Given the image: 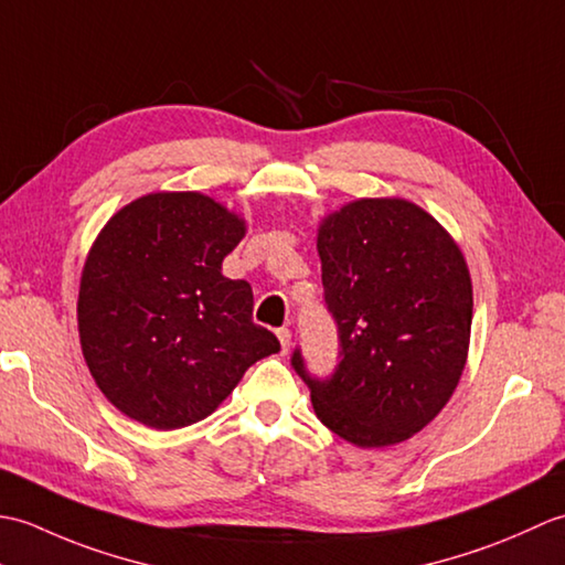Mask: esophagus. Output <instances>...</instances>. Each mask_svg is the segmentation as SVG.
Masks as SVG:
<instances>
[{"label":"esophagus","instance_id":"1","mask_svg":"<svg viewBox=\"0 0 565 565\" xmlns=\"http://www.w3.org/2000/svg\"><path fill=\"white\" fill-rule=\"evenodd\" d=\"M276 338H279V342H281V352H284V354L291 350V330H289V328H279V330H276Z\"/></svg>","mask_w":565,"mask_h":565}]
</instances>
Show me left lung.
I'll list each match as a JSON object with an SVG mask.
<instances>
[{"instance_id":"8db88e82","label":"left lung","mask_w":565,"mask_h":565,"mask_svg":"<svg viewBox=\"0 0 565 565\" xmlns=\"http://www.w3.org/2000/svg\"><path fill=\"white\" fill-rule=\"evenodd\" d=\"M318 255L340 364L318 379L301 347L291 354L318 419L356 447L411 439L466 364L473 291L461 249L415 203L362 199L322 221Z\"/></svg>"}]
</instances>
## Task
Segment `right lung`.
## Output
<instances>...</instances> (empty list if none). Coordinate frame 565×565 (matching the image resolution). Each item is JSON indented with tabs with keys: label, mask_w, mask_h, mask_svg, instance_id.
Segmentation results:
<instances>
[{
	"label": "right lung",
	"mask_w": 565,
	"mask_h": 565,
	"mask_svg": "<svg viewBox=\"0 0 565 565\" xmlns=\"http://www.w3.org/2000/svg\"><path fill=\"white\" fill-rule=\"evenodd\" d=\"M243 235V218L196 191L148 194L104 225L77 322L92 376L124 415L154 429L194 425L279 352L252 322V286L221 271Z\"/></svg>",
	"instance_id": "1"
}]
</instances>
